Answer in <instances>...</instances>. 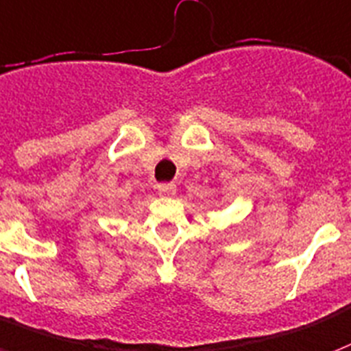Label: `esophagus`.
<instances>
[{"mask_svg":"<svg viewBox=\"0 0 351 351\" xmlns=\"http://www.w3.org/2000/svg\"><path fill=\"white\" fill-rule=\"evenodd\" d=\"M157 191L160 196H173L176 194V185L173 183H160V185H157Z\"/></svg>","mask_w":351,"mask_h":351,"instance_id":"1","label":"esophagus"}]
</instances>
